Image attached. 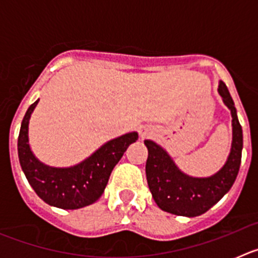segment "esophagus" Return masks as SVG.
<instances>
[{
	"label": "esophagus",
	"mask_w": 258,
	"mask_h": 258,
	"mask_svg": "<svg viewBox=\"0 0 258 258\" xmlns=\"http://www.w3.org/2000/svg\"><path fill=\"white\" fill-rule=\"evenodd\" d=\"M140 134H141V137L149 136L150 131H149V129H147V127H146V126H141V127H140Z\"/></svg>",
	"instance_id": "1"
}]
</instances>
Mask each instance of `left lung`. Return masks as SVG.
I'll use <instances>...</instances> for the list:
<instances>
[{
  "label": "left lung",
  "instance_id": "1",
  "mask_svg": "<svg viewBox=\"0 0 258 258\" xmlns=\"http://www.w3.org/2000/svg\"><path fill=\"white\" fill-rule=\"evenodd\" d=\"M218 94L231 112L232 141L226 163L209 177H191L179 169L165 150L146 140L149 150L146 177L157 207L168 213L197 217L206 213L225 194L229 192L238 175L243 150V131L239 124L236 108L226 85L220 81Z\"/></svg>",
  "mask_w": 258,
  "mask_h": 258
}]
</instances>
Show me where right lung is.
<instances>
[{"label":"right lung","instance_id":"obj_1","mask_svg":"<svg viewBox=\"0 0 258 258\" xmlns=\"http://www.w3.org/2000/svg\"><path fill=\"white\" fill-rule=\"evenodd\" d=\"M38 101L27 109L18 138V156L23 173L35 192L49 206L60 209L90 206L102 197L111 172L129 145L138 140V133L131 132L108 141L76 165H46L35 156L29 145V120Z\"/></svg>","mask_w":258,"mask_h":258}]
</instances>
